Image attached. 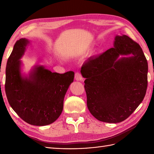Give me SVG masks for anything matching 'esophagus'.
Wrapping results in <instances>:
<instances>
[{"instance_id":"obj_1","label":"esophagus","mask_w":154,"mask_h":154,"mask_svg":"<svg viewBox=\"0 0 154 154\" xmlns=\"http://www.w3.org/2000/svg\"><path fill=\"white\" fill-rule=\"evenodd\" d=\"M75 79L76 81H83V77L79 73H76L75 75Z\"/></svg>"}]
</instances>
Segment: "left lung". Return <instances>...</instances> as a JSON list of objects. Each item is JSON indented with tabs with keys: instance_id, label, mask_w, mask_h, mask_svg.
I'll use <instances>...</instances> for the list:
<instances>
[{
	"instance_id": "8db88e82",
	"label": "left lung",
	"mask_w": 154,
	"mask_h": 154,
	"mask_svg": "<svg viewBox=\"0 0 154 154\" xmlns=\"http://www.w3.org/2000/svg\"><path fill=\"white\" fill-rule=\"evenodd\" d=\"M148 65L141 47L128 35H116L114 47L81 67L91 114L108 123L122 122L146 95Z\"/></svg>"
}]
</instances>
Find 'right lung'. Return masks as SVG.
<instances>
[{
	"label": "right lung",
	"instance_id": "1",
	"mask_svg": "<svg viewBox=\"0 0 154 154\" xmlns=\"http://www.w3.org/2000/svg\"><path fill=\"white\" fill-rule=\"evenodd\" d=\"M30 41L16 42L6 67L5 92L10 105L21 119L32 125L53 123L62 112L63 100L74 79V72L52 73L36 65L28 75L22 73V61Z\"/></svg>",
	"mask_w": 154,
	"mask_h": 154
}]
</instances>
